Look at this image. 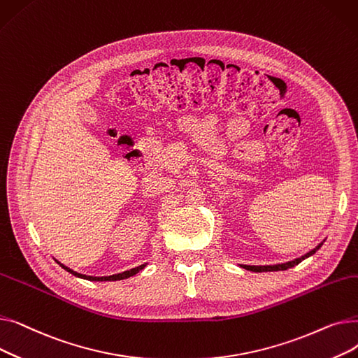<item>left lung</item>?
I'll return each instance as SVG.
<instances>
[{
  "instance_id": "8db88e82",
  "label": "left lung",
  "mask_w": 358,
  "mask_h": 358,
  "mask_svg": "<svg viewBox=\"0 0 358 358\" xmlns=\"http://www.w3.org/2000/svg\"><path fill=\"white\" fill-rule=\"evenodd\" d=\"M324 242H325V239H324L321 243H319L317 247H315L312 251H309L308 254H305V255H302V257H299V258H294V259H292V261H287V262H281V264H274V266H247V264H241L239 267L245 268V270H250V271H254V273H262V271H283V270H287V268H292V267L297 266L299 262H302L303 259H306V258H309L310 255H313L319 248H321V247L324 245Z\"/></svg>"
}]
</instances>
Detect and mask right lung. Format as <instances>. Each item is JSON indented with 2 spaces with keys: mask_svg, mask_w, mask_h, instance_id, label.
I'll list each match as a JSON object with an SVG mask.
<instances>
[{
  "mask_svg": "<svg viewBox=\"0 0 358 358\" xmlns=\"http://www.w3.org/2000/svg\"><path fill=\"white\" fill-rule=\"evenodd\" d=\"M56 261V259H55ZM58 262V264L64 268V270H66L68 273H71V274H73L75 277H80V278H84V280H90V281H117V280H124V278H129V277H131V275H135V274H138L139 271H142L146 266H148V262H145V264H142V266H139V267H135V268H130V270H127V271H123V273H119V274H113V275H104V277H94V275H87V274H81V273H77V271H73V270H71L69 267H66V266H64V264H61L59 261H56Z\"/></svg>",
  "mask_w": 358,
  "mask_h": 358,
  "instance_id": "add662e5",
  "label": "right lung"
}]
</instances>
